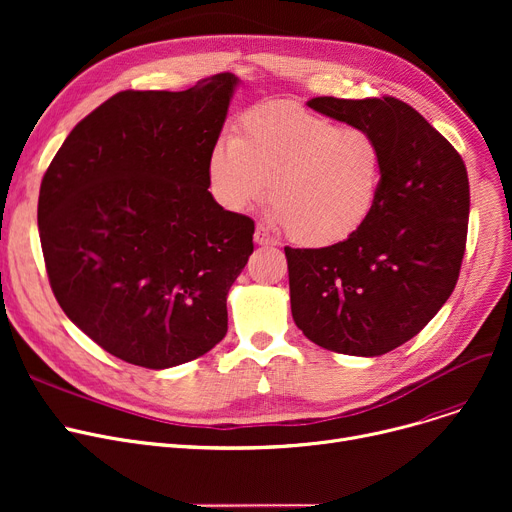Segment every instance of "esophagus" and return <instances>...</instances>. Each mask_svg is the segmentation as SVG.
<instances>
[{"instance_id":"esophagus-1","label":"esophagus","mask_w":512,"mask_h":512,"mask_svg":"<svg viewBox=\"0 0 512 512\" xmlns=\"http://www.w3.org/2000/svg\"><path fill=\"white\" fill-rule=\"evenodd\" d=\"M255 245H259V247H270V245H274V238H272V234L267 232L263 226H257L255 228Z\"/></svg>"}]
</instances>
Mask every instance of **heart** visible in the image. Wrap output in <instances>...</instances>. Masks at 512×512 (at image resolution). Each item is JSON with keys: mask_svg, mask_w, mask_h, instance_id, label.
I'll use <instances>...</instances> for the list:
<instances>
[{"mask_svg": "<svg viewBox=\"0 0 512 512\" xmlns=\"http://www.w3.org/2000/svg\"><path fill=\"white\" fill-rule=\"evenodd\" d=\"M211 199L232 213L261 201L272 182V218L303 247L357 236L378 209L386 151L365 126H342L290 101L253 107L240 134L224 132L205 164Z\"/></svg>", "mask_w": 512, "mask_h": 512, "instance_id": "b5f03b06", "label": "heart"}]
</instances>
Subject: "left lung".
Listing matches in <instances>:
<instances>
[{
	"label": "left lung",
	"mask_w": 512,
	"mask_h": 512,
	"mask_svg": "<svg viewBox=\"0 0 512 512\" xmlns=\"http://www.w3.org/2000/svg\"><path fill=\"white\" fill-rule=\"evenodd\" d=\"M307 105L373 130L386 151V178L378 209L357 236L328 249L284 247L292 319L321 348L378 357L417 336L459 280L467 170L405 101L315 97Z\"/></svg>",
	"instance_id": "8db88e82"
}]
</instances>
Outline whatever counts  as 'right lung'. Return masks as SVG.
Here are the masks:
<instances>
[{"label":"right lung","mask_w":512,"mask_h":512,"mask_svg":"<svg viewBox=\"0 0 512 512\" xmlns=\"http://www.w3.org/2000/svg\"><path fill=\"white\" fill-rule=\"evenodd\" d=\"M238 85L122 91L80 120L39 191L53 294L110 355L147 369L193 361L228 332L226 297L255 224L207 191L205 164Z\"/></svg>","instance_id":"obj_1"}]
</instances>
